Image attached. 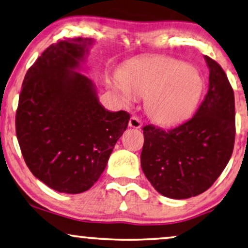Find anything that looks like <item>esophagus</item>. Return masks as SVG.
Masks as SVG:
<instances>
[{"label": "esophagus", "mask_w": 248, "mask_h": 248, "mask_svg": "<svg viewBox=\"0 0 248 248\" xmlns=\"http://www.w3.org/2000/svg\"><path fill=\"white\" fill-rule=\"evenodd\" d=\"M129 127L135 128V129H139L140 127H141V123H140V120L138 119V117L132 116L130 118V120H129Z\"/></svg>", "instance_id": "34e87169"}]
</instances>
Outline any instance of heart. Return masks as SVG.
I'll return each mask as SVG.
<instances>
[{
  "instance_id": "obj_1",
  "label": "heart",
  "mask_w": 248,
  "mask_h": 248,
  "mask_svg": "<svg viewBox=\"0 0 248 248\" xmlns=\"http://www.w3.org/2000/svg\"><path fill=\"white\" fill-rule=\"evenodd\" d=\"M111 87L125 106L145 97L147 116L158 124L170 125L194 111L204 82L194 66L164 55H150L125 64Z\"/></svg>"
}]
</instances>
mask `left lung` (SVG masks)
<instances>
[{"instance_id": "left-lung-1", "label": "left lung", "mask_w": 248, "mask_h": 248, "mask_svg": "<svg viewBox=\"0 0 248 248\" xmlns=\"http://www.w3.org/2000/svg\"><path fill=\"white\" fill-rule=\"evenodd\" d=\"M209 84L195 116L169 130L143 127L142 171L155 189L172 199L204 193L226 167L235 142L234 91L221 66L205 55Z\"/></svg>"}]
</instances>
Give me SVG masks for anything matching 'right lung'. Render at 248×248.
<instances>
[{"instance_id":"add662e5","label":"right lung","mask_w":248,"mask_h":248,"mask_svg":"<svg viewBox=\"0 0 248 248\" xmlns=\"http://www.w3.org/2000/svg\"><path fill=\"white\" fill-rule=\"evenodd\" d=\"M93 40L50 46L28 70L16 129L31 172L47 187L80 194L93 186L130 119L99 102L97 88L80 73Z\"/></svg>"}]
</instances>
